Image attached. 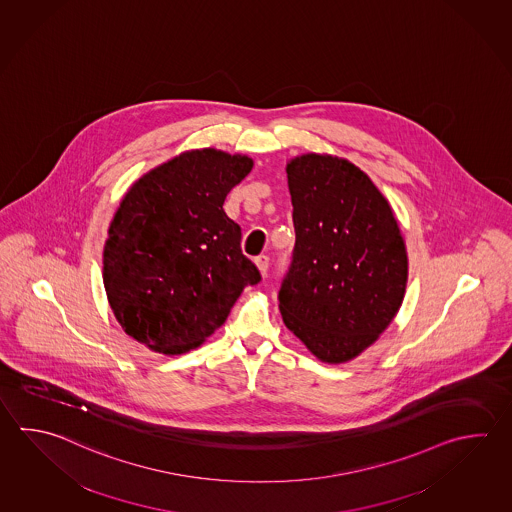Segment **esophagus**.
Wrapping results in <instances>:
<instances>
[{
	"label": "esophagus",
	"mask_w": 512,
	"mask_h": 512,
	"mask_svg": "<svg viewBox=\"0 0 512 512\" xmlns=\"http://www.w3.org/2000/svg\"><path fill=\"white\" fill-rule=\"evenodd\" d=\"M255 264H257V268H259V272L264 275V273L268 272V266H270V257H268V255H259V257L255 259Z\"/></svg>",
	"instance_id": "obj_1"
}]
</instances>
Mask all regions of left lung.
<instances>
[{"mask_svg":"<svg viewBox=\"0 0 512 512\" xmlns=\"http://www.w3.org/2000/svg\"><path fill=\"white\" fill-rule=\"evenodd\" d=\"M286 175L295 250L279 292L282 321L319 361L348 363L403 304L405 239L390 202L350 160L304 153Z\"/></svg>","mask_w":512,"mask_h":512,"instance_id":"1","label":"left lung"}]
</instances>
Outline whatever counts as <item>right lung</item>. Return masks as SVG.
<instances>
[{"instance_id":"add662e5","label":"right lung","mask_w":512,"mask_h":512,"mask_svg":"<svg viewBox=\"0 0 512 512\" xmlns=\"http://www.w3.org/2000/svg\"><path fill=\"white\" fill-rule=\"evenodd\" d=\"M251 167L248 155L191 149L120 200L104 246L105 293L124 332L149 350L180 355L202 345L261 281L222 208Z\"/></svg>"}]
</instances>
